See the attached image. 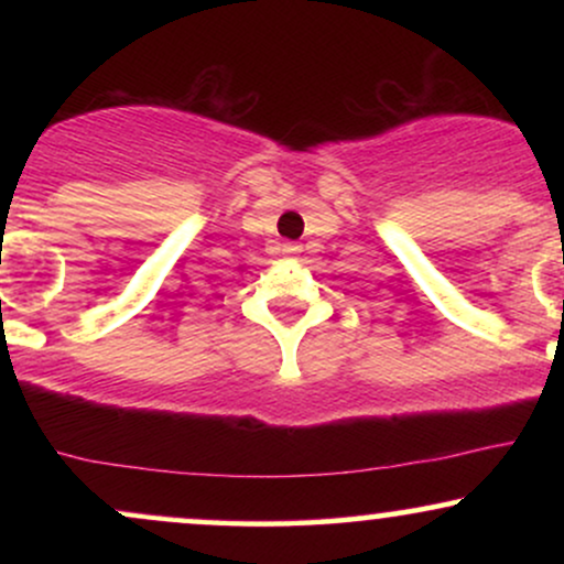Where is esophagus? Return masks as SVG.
Segmentation results:
<instances>
[{"label":"esophagus","mask_w":564,"mask_h":564,"mask_svg":"<svg viewBox=\"0 0 564 564\" xmlns=\"http://www.w3.org/2000/svg\"><path fill=\"white\" fill-rule=\"evenodd\" d=\"M281 251L283 254H296V251H300V243H291V241L281 243Z\"/></svg>","instance_id":"obj_1"}]
</instances>
